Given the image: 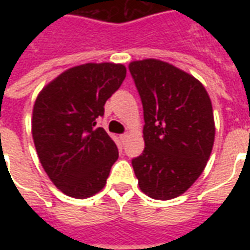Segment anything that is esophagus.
<instances>
[{"mask_svg":"<svg viewBox=\"0 0 250 250\" xmlns=\"http://www.w3.org/2000/svg\"><path fill=\"white\" fill-rule=\"evenodd\" d=\"M130 138V134L128 132H125V134H123V135H120V139H122V142H125L127 139Z\"/></svg>","mask_w":250,"mask_h":250,"instance_id":"1","label":"esophagus"}]
</instances>
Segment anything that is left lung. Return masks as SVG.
<instances>
[{
	"mask_svg": "<svg viewBox=\"0 0 250 250\" xmlns=\"http://www.w3.org/2000/svg\"><path fill=\"white\" fill-rule=\"evenodd\" d=\"M128 68L145 116V150L132 159L138 185L150 198H177L198 179L213 150L211 100L202 83L173 64L145 59Z\"/></svg>",
	"mask_w": 250,
	"mask_h": 250,
	"instance_id": "obj_1",
	"label": "left lung"
}]
</instances>
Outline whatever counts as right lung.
<instances>
[{"instance_id":"add662e5","label":"right lung","mask_w":250,"mask_h":250,"mask_svg":"<svg viewBox=\"0 0 250 250\" xmlns=\"http://www.w3.org/2000/svg\"><path fill=\"white\" fill-rule=\"evenodd\" d=\"M125 66L87 62L48 83L36 99L32 136L53 185L73 198L92 197L105 186L119 157L115 142L96 119L125 79Z\"/></svg>"}]
</instances>
